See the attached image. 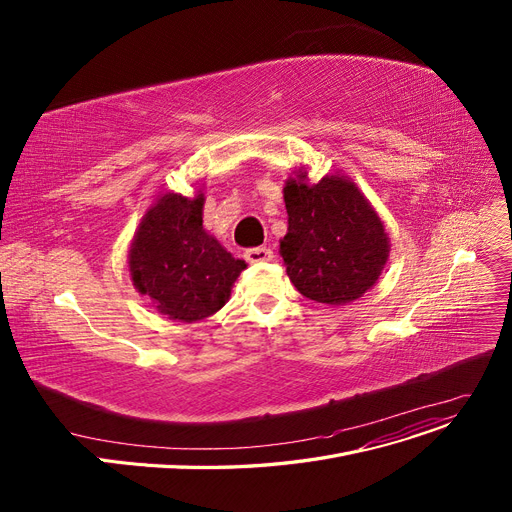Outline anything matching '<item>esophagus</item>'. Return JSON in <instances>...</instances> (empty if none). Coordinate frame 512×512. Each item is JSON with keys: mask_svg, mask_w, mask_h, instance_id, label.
<instances>
[{"mask_svg": "<svg viewBox=\"0 0 512 512\" xmlns=\"http://www.w3.org/2000/svg\"><path fill=\"white\" fill-rule=\"evenodd\" d=\"M245 259L249 263H263V261H272L274 259V251L270 247H255V249H247Z\"/></svg>", "mask_w": 512, "mask_h": 512, "instance_id": "esophagus-1", "label": "esophagus"}]
</instances>
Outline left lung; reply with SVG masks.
Returning a JSON list of instances; mask_svg holds the SVG:
<instances>
[{
  "instance_id": "8db88e82",
  "label": "left lung",
  "mask_w": 512,
  "mask_h": 512,
  "mask_svg": "<svg viewBox=\"0 0 512 512\" xmlns=\"http://www.w3.org/2000/svg\"><path fill=\"white\" fill-rule=\"evenodd\" d=\"M288 232L280 253L303 297L344 305L367 292L388 259V236L355 182L326 176L309 186L305 174L284 186Z\"/></svg>"
}]
</instances>
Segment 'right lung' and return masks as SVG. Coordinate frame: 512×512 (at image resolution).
<instances>
[{
    "label": "right lung",
    "mask_w": 512,
    "mask_h": 512,
    "mask_svg": "<svg viewBox=\"0 0 512 512\" xmlns=\"http://www.w3.org/2000/svg\"><path fill=\"white\" fill-rule=\"evenodd\" d=\"M130 276L159 313L197 321L222 309L247 263L203 230V195H164L132 240Z\"/></svg>",
    "instance_id": "1"
}]
</instances>
